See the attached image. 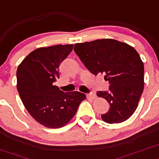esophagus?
I'll list each match as a JSON object with an SVG mask.
<instances>
[{
    "label": "esophagus",
    "mask_w": 159,
    "mask_h": 159,
    "mask_svg": "<svg viewBox=\"0 0 159 159\" xmlns=\"http://www.w3.org/2000/svg\"><path fill=\"white\" fill-rule=\"evenodd\" d=\"M87 98H89V99H93V98H95V94L93 93H89L86 94Z\"/></svg>",
    "instance_id": "34e87169"
}]
</instances>
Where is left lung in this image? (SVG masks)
I'll use <instances>...</instances> for the list:
<instances>
[{
  "instance_id": "obj_1",
  "label": "left lung",
  "mask_w": 159,
  "mask_h": 159,
  "mask_svg": "<svg viewBox=\"0 0 159 159\" xmlns=\"http://www.w3.org/2000/svg\"><path fill=\"white\" fill-rule=\"evenodd\" d=\"M74 52L93 74L103 73L108 91L97 92L110 105L102 118L119 124L131 117L138 106L144 88V66L137 52L114 39H97L74 45Z\"/></svg>"
}]
</instances>
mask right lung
Instances as JSON below:
<instances>
[{
	"label": "right lung",
	"instance_id": "add662e5",
	"mask_svg": "<svg viewBox=\"0 0 159 159\" xmlns=\"http://www.w3.org/2000/svg\"><path fill=\"white\" fill-rule=\"evenodd\" d=\"M73 45L40 48L32 52L16 71L17 90L30 115L46 127L65 126L76 114L86 95L64 93L54 83L59 79V65L72 52Z\"/></svg>",
	"mask_w": 159,
	"mask_h": 159
}]
</instances>
